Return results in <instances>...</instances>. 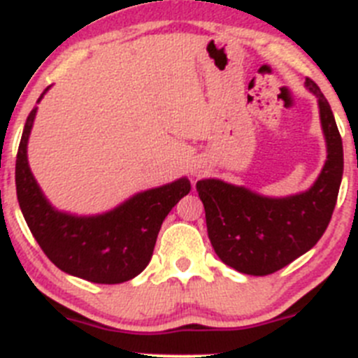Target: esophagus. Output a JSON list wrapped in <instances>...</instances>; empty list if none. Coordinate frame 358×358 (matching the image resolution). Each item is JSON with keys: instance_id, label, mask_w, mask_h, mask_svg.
<instances>
[{"instance_id": "1", "label": "esophagus", "mask_w": 358, "mask_h": 358, "mask_svg": "<svg viewBox=\"0 0 358 358\" xmlns=\"http://www.w3.org/2000/svg\"><path fill=\"white\" fill-rule=\"evenodd\" d=\"M203 173H205V168H203V166H194V168L190 169V175L196 176V178H199V176H201Z\"/></svg>"}]
</instances>
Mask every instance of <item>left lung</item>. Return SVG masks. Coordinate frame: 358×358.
<instances>
[{"instance_id":"1","label":"left lung","mask_w":358,"mask_h":358,"mask_svg":"<svg viewBox=\"0 0 358 358\" xmlns=\"http://www.w3.org/2000/svg\"><path fill=\"white\" fill-rule=\"evenodd\" d=\"M306 88L318 99L327 160L303 192L270 198L217 178L196 183L206 229L220 262L247 275H268L306 255L325 233L343 180V141L329 102L315 81Z\"/></svg>"}]
</instances>
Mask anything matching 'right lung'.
I'll return each mask as SVG.
<instances>
[{
    "label": "right lung",
    "mask_w": 358,
    "mask_h": 358,
    "mask_svg": "<svg viewBox=\"0 0 358 358\" xmlns=\"http://www.w3.org/2000/svg\"><path fill=\"white\" fill-rule=\"evenodd\" d=\"M36 109L33 108L26 120L15 160L17 199L29 231L45 256L69 275L96 285H120L134 279L152 259L166 215L189 194V178L182 176L166 185L143 190L116 208L96 215L62 212L43 196L29 169L28 139Z\"/></svg>",
    "instance_id": "1"
}]
</instances>
